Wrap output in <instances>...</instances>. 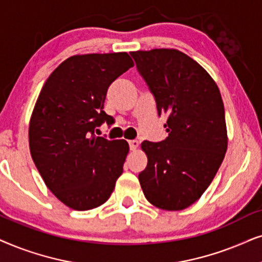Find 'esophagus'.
Returning <instances> with one entry per match:
<instances>
[{"instance_id":"esophagus-1","label":"esophagus","mask_w":262,"mask_h":262,"mask_svg":"<svg viewBox=\"0 0 262 262\" xmlns=\"http://www.w3.org/2000/svg\"><path fill=\"white\" fill-rule=\"evenodd\" d=\"M139 147V141L138 140H130L129 141V148L130 151H135Z\"/></svg>"}]
</instances>
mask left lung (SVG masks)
<instances>
[{"mask_svg": "<svg viewBox=\"0 0 262 262\" xmlns=\"http://www.w3.org/2000/svg\"><path fill=\"white\" fill-rule=\"evenodd\" d=\"M138 72L166 115L167 138L144 141L147 166L139 173L142 191L156 207L180 211L204 194L228 148L224 104L211 75L175 49L133 51Z\"/></svg>", "mask_w": 262, "mask_h": 262, "instance_id": "1", "label": "left lung"}]
</instances>
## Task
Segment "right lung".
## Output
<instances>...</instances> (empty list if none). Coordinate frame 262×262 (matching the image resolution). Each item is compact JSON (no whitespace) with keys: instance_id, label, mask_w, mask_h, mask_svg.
Returning <instances> with one entry per match:
<instances>
[{"instance_id":"obj_1","label":"right lung","mask_w":262,"mask_h":262,"mask_svg":"<svg viewBox=\"0 0 262 262\" xmlns=\"http://www.w3.org/2000/svg\"><path fill=\"white\" fill-rule=\"evenodd\" d=\"M134 66L127 52L75 55L51 73L30 121V151L41 179L76 211L103 205L113 193L129 145L96 137L113 117L104 111L107 89Z\"/></svg>"}]
</instances>
